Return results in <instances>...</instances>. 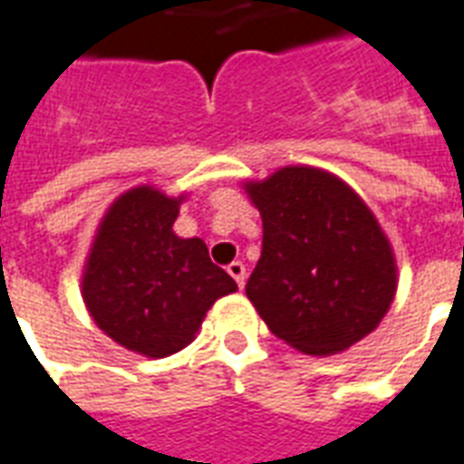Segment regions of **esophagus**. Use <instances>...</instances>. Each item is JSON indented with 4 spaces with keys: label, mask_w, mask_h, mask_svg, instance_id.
<instances>
[{
    "label": "esophagus",
    "mask_w": 464,
    "mask_h": 464,
    "mask_svg": "<svg viewBox=\"0 0 464 464\" xmlns=\"http://www.w3.org/2000/svg\"><path fill=\"white\" fill-rule=\"evenodd\" d=\"M227 272H229V276H232V279L237 282V286L242 289L246 282V266L242 265V262H232V265L227 266Z\"/></svg>",
    "instance_id": "34e87169"
}]
</instances>
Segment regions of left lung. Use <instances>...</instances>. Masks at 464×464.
<instances>
[{"mask_svg": "<svg viewBox=\"0 0 464 464\" xmlns=\"http://www.w3.org/2000/svg\"><path fill=\"white\" fill-rule=\"evenodd\" d=\"M245 190L265 229L246 296L274 336L306 356L341 353L368 336L393 304L398 269L366 202L309 165Z\"/></svg>", "mask_w": 464, "mask_h": 464, "instance_id": "left-lung-1", "label": "left lung"}]
</instances>
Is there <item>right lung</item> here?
I'll list each match as a JSON object with an SVG mask.
<instances>
[{
    "label": "right lung",
    "instance_id": "add662e5",
    "mask_svg": "<svg viewBox=\"0 0 464 464\" xmlns=\"http://www.w3.org/2000/svg\"><path fill=\"white\" fill-rule=\"evenodd\" d=\"M182 199L150 185L123 192L98 225L81 279L98 329L148 358L188 346L209 306L237 289L199 237L172 232Z\"/></svg>",
    "mask_w": 464,
    "mask_h": 464
}]
</instances>
